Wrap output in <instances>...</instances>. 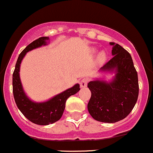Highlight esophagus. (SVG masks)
Returning a JSON list of instances; mask_svg holds the SVG:
<instances>
[{
	"instance_id": "1",
	"label": "esophagus",
	"mask_w": 153,
	"mask_h": 153,
	"mask_svg": "<svg viewBox=\"0 0 153 153\" xmlns=\"http://www.w3.org/2000/svg\"><path fill=\"white\" fill-rule=\"evenodd\" d=\"M88 84V79L87 78H83V79L81 80L80 81V85H81V87H85Z\"/></svg>"
}]
</instances>
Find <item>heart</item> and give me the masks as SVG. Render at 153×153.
I'll return each instance as SVG.
<instances>
[{
	"instance_id": "b5f03b06",
	"label": "heart",
	"mask_w": 153,
	"mask_h": 153,
	"mask_svg": "<svg viewBox=\"0 0 153 153\" xmlns=\"http://www.w3.org/2000/svg\"><path fill=\"white\" fill-rule=\"evenodd\" d=\"M106 55L105 52H101V53L99 54L98 57V61H99L100 63H103L106 61Z\"/></svg>"
}]
</instances>
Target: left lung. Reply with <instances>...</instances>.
<instances>
[{"label":"left lung","mask_w":153,"mask_h":153,"mask_svg":"<svg viewBox=\"0 0 153 153\" xmlns=\"http://www.w3.org/2000/svg\"><path fill=\"white\" fill-rule=\"evenodd\" d=\"M112 46V58L101 68L114 72L111 82L95 80L88 83L91 98L87 108L91 116L98 121L115 123L126 118L137 102L139 92L138 73L130 54L119 44Z\"/></svg>","instance_id":"1"}]
</instances>
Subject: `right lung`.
<instances>
[{
    "instance_id": "add662e5",
    "label": "right lung",
    "mask_w": 153,
    "mask_h": 153,
    "mask_svg": "<svg viewBox=\"0 0 153 153\" xmlns=\"http://www.w3.org/2000/svg\"><path fill=\"white\" fill-rule=\"evenodd\" d=\"M48 40L49 37H41L29 44L18 56L12 75V90L17 106L27 119L38 125H49L58 121L62 116L67 98L80 90V85L77 84L49 101L41 103L34 102L27 96L20 79L21 63L27 52L47 45Z\"/></svg>"
}]
</instances>
